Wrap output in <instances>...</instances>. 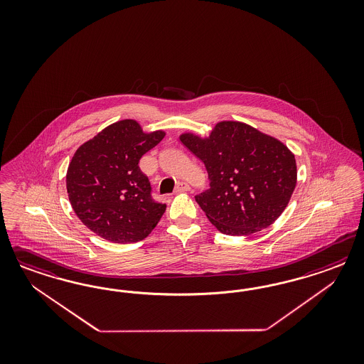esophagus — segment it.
I'll return each instance as SVG.
<instances>
[{
	"instance_id": "esophagus-1",
	"label": "esophagus",
	"mask_w": 364,
	"mask_h": 364,
	"mask_svg": "<svg viewBox=\"0 0 364 364\" xmlns=\"http://www.w3.org/2000/svg\"><path fill=\"white\" fill-rule=\"evenodd\" d=\"M188 191H191V186L186 183V181H181V183H178L176 187V193H180V192H188Z\"/></svg>"
}]
</instances>
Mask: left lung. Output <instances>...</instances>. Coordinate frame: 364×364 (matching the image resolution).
<instances>
[{
	"mask_svg": "<svg viewBox=\"0 0 364 364\" xmlns=\"http://www.w3.org/2000/svg\"><path fill=\"white\" fill-rule=\"evenodd\" d=\"M180 141L205 166L210 188L195 198L221 233L262 231L286 210L296 161L284 144L236 122H219L207 139L184 133Z\"/></svg>",
	"mask_w": 364,
	"mask_h": 364,
	"instance_id": "left-lung-1",
	"label": "left lung"
}]
</instances>
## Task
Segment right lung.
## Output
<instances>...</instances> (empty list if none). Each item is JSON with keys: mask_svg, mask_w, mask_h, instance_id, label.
I'll return each mask as SVG.
<instances>
[{"mask_svg": "<svg viewBox=\"0 0 364 364\" xmlns=\"http://www.w3.org/2000/svg\"><path fill=\"white\" fill-rule=\"evenodd\" d=\"M164 136L163 131L146 134L134 120H122L78 148L68 166L66 189L90 231L127 244L143 240L157 225L166 205L152 198L139 161Z\"/></svg>", "mask_w": 364, "mask_h": 364, "instance_id": "1", "label": "right lung"}]
</instances>
